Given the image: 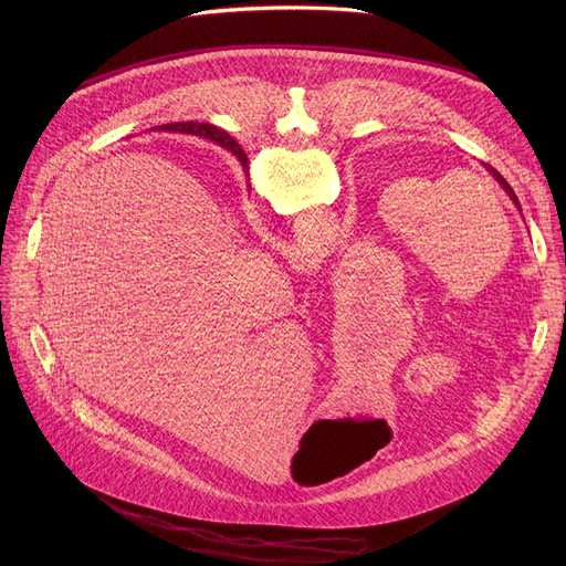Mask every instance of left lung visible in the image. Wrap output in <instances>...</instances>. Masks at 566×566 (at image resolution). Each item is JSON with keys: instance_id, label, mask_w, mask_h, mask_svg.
Returning a JSON list of instances; mask_svg holds the SVG:
<instances>
[{"instance_id": "8db88e82", "label": "left lung", "mask_w": 566, "mask_h": 566, "mask_svg": "<svg viewBox=\"0 0 566 566\" xmlns=\"http://www.w3.org/2000/svg\"><path fill=\"white\" fill-rule=\"evenodd\" d=\"M211 139H213L216 144L224 146V148H227V151H231V154H233V156H235L238 160H241V163H245V160H243V151H241V146H238V144H235V142H233V139H231V137H229L227 133H216V135H213ZM484 167H486V171H491V174H493V178H495V181H497V184L502 186V190H504V192H507V195H510V199H512V201H514V203L518 206V199H516V192L512 190V186H510L507 181H504V178H502V176H500V174H497V171H495V169H493L491 165H484ZM518 208H521V206H518Z\"/></svg>"}]
</instances>
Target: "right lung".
I'll return each mask as SVG.
<instances>
[{
    "label": "right lung",
    "mask_w": 566,
    "mask_h": 566,
    "mask_svg": "<svg viewBox=\"0 0 566 566\" xmlns=\"http://www.w3.org/2000/svg\"><path fill=\"white\" fill-rule=\"evenodd\" d=\"M154 130H174V133H190V135H199V137H206L211 139L216 133H222L218 130L216 126L211 124H197V122H184V124H165V126H158ZM243 167H248V156L243 154Z\"/></svg>",
    "instance_id": "right-lung-1"
}]
</instances>
